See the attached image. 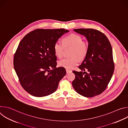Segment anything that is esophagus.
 <instances>
[{
    "instance_id": "1",
    "label": "esophagus",
    "mask_w": 128,
    "mask_h": 128,
    "mask_svg": "<svg viewBox=\"0 0 128 128\" xmlns=\"http://www.w3.org/2000/svg\"><path fill=\"white\" fill-rule=\"evenodd\" d=\"M66 73H67V74H69V73H70V72H72V71L71 70H69V69H66Z\"/></svg>"
}]
</instances>
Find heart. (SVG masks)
I'll list each match as a JSON object with an SVG mask.
<instances>
[{
    "mask_svg": "<svg viewBox=\"0 0 128 128\" xmlns=\"http://www.w3.org/2000/svg\"><path fill=\"white\" fill-rule=\"evenodd\" d=\"M64 47L72 48L71 58H64L58 62V65L67 69H71L78 65L80 59L86 57L88 52V44L82 41V38L78 35L72 33L63 38V43L57 41L54 45V50L55 55L59 58L63 56Z\"/></svg>",
    "mask_w": 128,
    "mask_h": 128,
    "instance_id": "b5f03b06",
    "label": "heart"
}]
</instances>
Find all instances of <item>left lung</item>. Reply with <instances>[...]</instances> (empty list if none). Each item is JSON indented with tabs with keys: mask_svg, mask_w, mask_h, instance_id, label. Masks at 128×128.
<instances>
[{
	"mask_svg": "<svg viewBox=\"0 0 128 128\" xmlns=\"http://www.w3.org/2000/svg\"><path fill=\"white\" fill-rule=\"evenodd\" d=\"M74 30L86 38L88 50L78 67L82 71H73L76 78L72 86L79 94L93 97L104 92L113 75L114 64L112 47L106 35L97 30L80 28Z\"/></svg>",
	"mask_w": 128,
	"mask_h": 128,
	"instance_id": "left-lung-1",
	"label": "left lung"
}]
</instances>
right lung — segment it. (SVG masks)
<instances>
[{
	"label": "right lung",
	"mask_w": 128,
	"mask_h": 128,
	"mask_svg": "<svg viewBox=\"0 0 128 128\" xmlns=\"http://www.w3.org/2000/svg\"><path fill=\"white\" fill-rule=\"evenodd\" d=\"M69 30L38 29L26 34L14 54V69L23 88L35 97L56 90L66 75L64 67H56L54 45Z\"/></svg>",
	"instance_id": "1"
}]
</instances>
